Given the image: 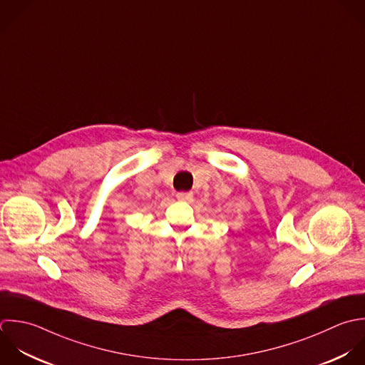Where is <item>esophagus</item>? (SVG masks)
Here are the masks:
<instances>
[{
  "instance_id": "obj_1",
  "label": "esophagus",
  "mask_w": 365,
  "mask_h": 365,
  "mask_svg": "<svg viewBox=\"0 0 365 365\" xmlns=\"http://www.w3.org/2000/svg\"><path fill=\"white\" fill-rule=\"evenodd\" d=\"M176 197H178V200H180V202H190V200L193 199V193H192V192H179V193L176 195Z\"/></svg>"
}]
</instances>
